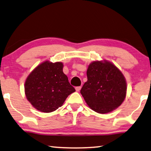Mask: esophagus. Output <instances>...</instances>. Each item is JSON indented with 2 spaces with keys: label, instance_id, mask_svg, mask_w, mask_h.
<instances>
[{
  "label": "esophagus",
  "instance_id": "esophagus-1",
  "mask_svg": "<svg viewBox=\"0 0 151 151\" xmlns=\"http://www.w3.org/2000/svg\"><path fill=\"white\" fill-rule=\"evenodd\" d=\"M75 89H76V91H80V90L81 89V86H76V87H75Z\"/></svg>",
  "mask_w": 151,
  "mask_h": 151
}]
</instances>
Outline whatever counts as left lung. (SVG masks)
Here are the masks:
<instances>
[{
    "instance_id": "obj_1",
    "label": "left lung",
    "mask_w": 151,
    "mask_h": 151,
    "mask_svg": "<svg viewBox=\"0 0 151 151\" xmlns=\"http://www.w3.org/2000/svg\"><path fill=\"white\" fill-rule=\"evenodd\" d=\"M86 75L81 93L92 110L105 114L121 106L127 95V82L114 64L106 60L93 61Z\"/></svg>"
}]
</instances>
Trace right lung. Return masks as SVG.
Here are the masks:
<instances>
[{
  "label": "right lung",
  "mask_w": 151,
  "mask_h": 151,
  "mask_svg": "<svg viewBox=\"0 0 151 151\" xmlns=\"http://www.w3.org/2000/svg\"><path fill=\"white\" fill-rule=\"evenodd\" d=\"M63 68V63L46 60L27 76L24 83L25 95L38 111H56L63 105L68 96L75 91Z\"/></svg>",
  "instance_id": "add662e5"
}]
</instances>
